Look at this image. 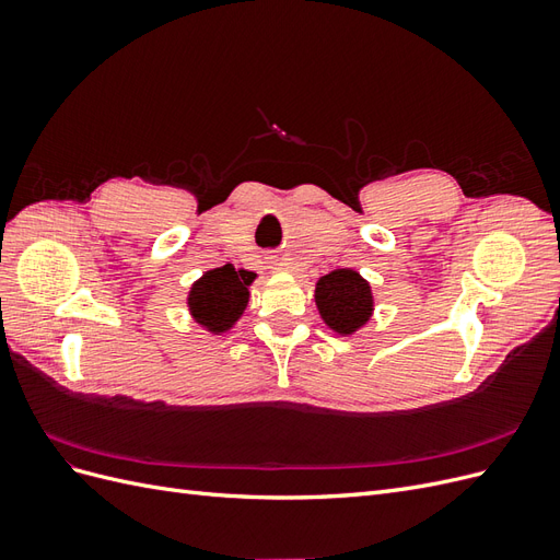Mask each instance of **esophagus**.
Returning a JSON list of instances; mask_svg holds the SVG:
<instances>
[{
	"instance_id": "obj_1",
	"label": "esophagus",
	"mask_w": 560,
	"mask_h": 560,
	"mask_svg": "<svg viewBox=\"0 0 560 560\" xmlns=\"http://www.w3.org/2000/svg\"><path fill=\"white\" fill-rule=\"evenodd\" d=\"M278 268H280V270H292L294 266L290 264V259H280V261H278Z\"/></svg>"
}]
</instances>
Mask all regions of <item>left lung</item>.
I'll list each match as a JSON object with an SVG mask.
<instances>
[{"label": "left lung", "mask_w": 560, "mask_h": 560, "mask_svg": "<svg viewBox=\"0 0 560 560\" xmlns=\"http://www.w3.org/2000/svg\"><path fill=\"white\" fill-rule=\"evenodd\" d=\"M315 301L327 325L341 334L362 327L371 315V306H374L366 280L348 268L331 270L329 276L319 278Z\"/></svg>", "instance_id": "1"}]
</instances>
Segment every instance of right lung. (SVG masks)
Listing matches in <instances>:
<instances>
[{
    "instance_id": "1",
    "label": "right lung",
    "mask_w": 560,
    "mask_h": 560,
    "mask_svg": "<svg viewBox=\"0 0 560 560\" xmlns=\"http://www.w3.org/2000/svg\"><path fill=\"white\" fill-rule=\"evenodd\" d=\"M254 280L249 270H235L231 264L214 268L194 284L189 308L194 317L212 331L229 329L247 306V284Z\"/></svg>"
}]
</instances>
